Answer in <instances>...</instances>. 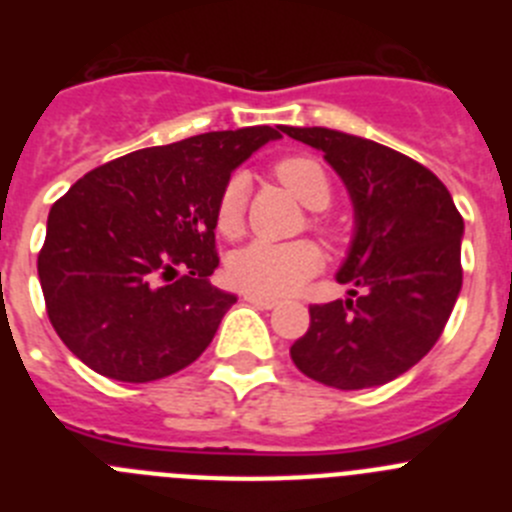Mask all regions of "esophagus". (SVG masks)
Instances as JSON below:
<instances>
[{
    "instance_id": "esophagus-1",
    "label": "esophagus",
    "mask_w": 512,
    "mask_h": 512,
    "mask_svg": "<svg viewBox=\"0 0 512 512\" xmlns=\"http://www.w3.org/2000/svg\"><path fill=\"white\" fill-rule=\"evenodd\" d=\"M243 300L251 302V305H256V307H264V310H271V307L279 305V300H274V297L256 295V292H243Z\"/></svg>"
}]
</instances>
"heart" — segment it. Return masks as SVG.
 <instances>
[{
	"mask_svg": "<svg viewBox=\"0 0 512 512\" xmlns=\"http://www.w3.org/2000/svg\"><path fill=\"white\" fill-rule=\"evenodd\" d=\"M271 174L295 194L297 200L310 210H325L333 200L328 171L318 158L287 156L271 166ZM246 179L233 174L217 194L215 225L223 235H238L246 217ZM310 225L323 235H336V230L323 217H310ZM323 264L320 248L312 241L269 243L253 241L235 251L228 261V277L235 287L256 292V295L279 297L295 292L307 282Z\"/></svg>",
	"mask_w": 512,
	"mask_h": 512,
	"instance_id": "obj_1",
	"label": "heart"
}]
</instances>
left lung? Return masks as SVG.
Listing matches in <instances>:
<instances>
[{
  "mask_svg": "<svg viewBox=\"0 0 512 512\" xmlns=\"http://www.w3.org/2000/svg\"><path fill=\"white\" fill-rule=\"evenodd\" d=\"M282 133L323 151L356 210L354 243L338 271V282L354 284L351 297L310 305L292 361L336 390L392 382L449 323L461 289V212L441 179L405 153L328 128Z\"/></svg>",
  "mask_w": 512,
  "mask_h": 512,
  "instance_id": "obj_1",
  "label": "left lung"
}]
</instances>
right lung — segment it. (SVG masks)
<instances>
[{
	"label": "right lung",
	"instance_id": "right-lung-1",
	"mask_svg": "<svg viewBox=\"0 0 512 512\" xmlns=\"http://www.w3.org/2000/svg\"><path fill=\"white\" fill-rule=\"evenodd\" d=\"M284 125L192 135L84 174L51 207L38 277L71 354L117 382H153L200 359L235 297L207 282L217 194Z\"/></svg>",
	"mask_w": 512,
	"mask_h": 512
}]
</instances>
